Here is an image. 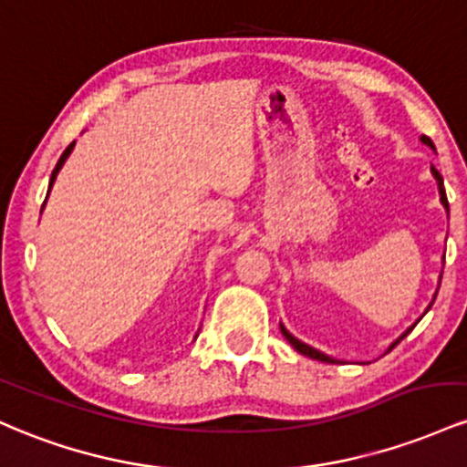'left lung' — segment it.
I'll list each match as a JSON object with an SVG mask.
<instances>
[{
  "instance_id": "left-lung-1",
  "label": "left lung",
  "mask_w": 467,
  "mask_h": 467,
  "mask_svg": "<svg viewBox=\"0 0 467 467\" xmlns=\"http://www.w3.org/2000/svg\"><path fill=\"white\" fill-rule=\"evenodd\" d=\"M421 143H426V145H428V148H432V150H434L432 140H431V139H428V136H421ZM431 171H432L434 181H437V187H439V198H441V205L445 207V212H450V209H448V198H445V187H443V178H441V174H439V171H437V170H434V165L431 167ZM437 291H439V289H437ZM434 297H437V293H434V296H432V302H434ZM432 302H431V304H428V308H426V311H423V316H426V313H428V311H431ZM419 319H421V317H419ZM419 319H417V322H419ZM417 322H415V324H412V327H410V328H406V333H401V335H400V337H397V339H395V342H392V344H390V347H389V350H392V348H395V347H397V344H400V342H401V339H403V337H406V335H408V333H410V331H412V328H415V327H417ZM280 331H282V335H285V337H286V342H289V344H291V347H293V348H296V350H297V353H300V355H306V358H311V359H317V361H327V364H337V359H333V358H331V355L322 353V350H317V348L308 347V344H304V342H300V339H297V337H296V335H291L289 331H286V328H285V324H280Z\"/></svg>"
}]
</instances>
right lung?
<instances>
[{
    "label": "right lung",
    "instance_id": "1",
    "mask_svg": "<svg viewBox=\"0 0 467 467\" xmlns=\"http://www.w3.org/2000/svg\"><path fill=\"white\" fill-rule=\"evenodd\" d=\"M72 148H75V143H70V145H67V148H66V151H64V154H61L59 163H57V167H55V170H52V176H50V185H48V193H50V190H52V185H55V181H57V174H59V170H61V167H64V163H66V159H67V156H70V151H72ZM44 205H46V202H44Z\"/></svg>",
    "mask_w": 467,
    "mask_h": 467
}]
</instances>
